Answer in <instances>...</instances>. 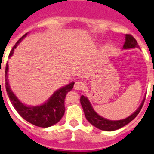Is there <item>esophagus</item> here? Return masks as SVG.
Returning <instances> with one entry per match:
<instances>
[{"label":"esophagus","instance_id":"esophagus-1","mask_svg":"<svg viewBox=\"0 0 154 154\" xmlns=\"http://www.w3.org/2000/svg\"><path fill=\"white\" fill-rule=\"evenodd\" d=\"M86 86V85L85 83L84 82H82L81 80H78L77 82H75V85H74V88L77 90H82V89H84Z\"/></svg>","mask_w":154,"mask_h":154}]
</instances>
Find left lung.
Returning <instances> with one entry per match:
<instances>
[{"label": "left lung", "instance_id": "1", "mask_svg": "<svg viewBox=\"0 0 154 154\" xmlns=\"http://www.w3.org/2000/svg\"><path fill=\"white\" fill-rule=\"evenodd\" d=\"M135 47H137V48L139 47L136 39L132 35H125V42L123 48L124 49H131V48H135ZM80 101H81V104H82L83 110H84L85 116L86 117V119L88 120V122L90 124L93 125L94 126L97 127V129L105 130V131H113V130L120 129V128L126 125L127 124H129V122L133 121L140 112L141 108L144 105V101H145L143 100L141 105L136 110V112H134L133 114L130 115L129 117H128L125 119L119 120V121H109V120L105 119L104 117L99 116L93 109V108L90 105V102L87 99L86 97L82 96Z\"/></svg>", "mask_w": 154, "mask_h": 154}]
</instances>
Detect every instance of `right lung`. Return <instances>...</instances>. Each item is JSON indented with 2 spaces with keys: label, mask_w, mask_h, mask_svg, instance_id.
Masks as SVG:
<instances>
[{
  "label": "right lung",
  "mask_w": 154,
  "mask_h": 154,
  "mask_svg": "<svg viewBox=\"0 0 154 154\" xmlns=\"http://www.w3.org/2000/svg\"><path fill=\"white\" fill-rule=\"evenodd\" d=\"M27 33H25L17 42L11 50L8 57L13 55L14 49L17 46V45L24 37H25ZM7 73H8V63H6L5 75L6 91H7V94L12 105L15 108L17 112L20 115V117H22L25 121H27L31 124L34 125L36 126L42 127V128H46V127L53 125L61 119V117L65 113V97H66V94L72 89L74 82H72L68 85H65V87L58 89L49 99V101L45 103L44 105L36 106V107H29V106L23 105L22 103L17 98V97L13 94V92L11 91L9 85H8V79H7L8 77Z\"/></svg>",
  "instance_id": "add662e5"
}]
</instances>
